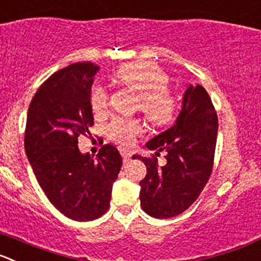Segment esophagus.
<instances>
[{"label":"esophagus","mask_w":261,"mask_h":261,"mask_svg":"<svg viewBox=\"0 0 261 261\" xmlns=\"http://www.w3.org/2000/svg\"><path fill=\"white\" fill-rule=\"evenodd\" d=\"M121 154H122V158H123V162H128L131 158V153L127 152V150H122L121 152Z\"/></svg>","instance_id":"obj_1"}]
</instances>
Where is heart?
<instances>
[{
    "label": "heart",
    "mask_w": 261,
    "mask_h": 261,
    "mask_svg": "<svg viewBox=\"0 0 261 261\" xmlns=\"http://www.w3.org/2000/svg\"><path fill=\"white\" fill-rule=\"evenodd\" d=\"M114 80L121 86L136 92L138 109L148 122L154 126H166L174 121L177 112V99L169 89V75L152 62H134L123 64L114 72ZM90 103L94 113L100 114L108 108V92L101 86L91 91ZM112 142L130 147L142 133V125L136 119L116 118L106 130Z\"/></svg>",
    "instance_id": "1"
}]
</instances>
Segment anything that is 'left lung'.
<instances>
[{
  "mask_svg": "<svg viewBox=\"0 0 261 261\" xmlns=\"http://www.w3.org/2000/svg\"><path fill=\"white\" fill-rule=\"evenodd\" d=\"M218 135V114L207 91L189 85L174 126L150 139L145 147L165 150L167 164L156 157L134 155L147 166L140 184V204L148 215L169 219L184 213L198 198L211 176Z\"/></svg>",
  "mask_w": 261,
  "mask_h": 261,
  "instance_id": "1",
  "label": "left lung"
}]
</instances>
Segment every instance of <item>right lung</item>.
I'll return each mask as SVG.
<instances>
[{"mask_svg": "<svg viewBox=\"0 0 261 261\" xmlns=\"http://www.w3.org/2000/svg\"><path fill=\"white\" fill-rule=\"evenodd\" d=\"M99 67L74 63L50 75L32 99L24 148L48 201L67 218L90 221L109 208L112 187L122 166L116 147L96 158L79 149V136L94 125L91 86Z\"/></svg>", "mask_w": 261, "mask_h": 261, "instance_id": "add662e5", "label": "right lung"}]
</instances>
